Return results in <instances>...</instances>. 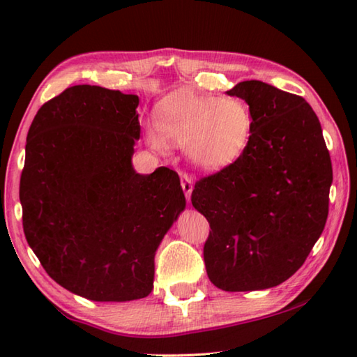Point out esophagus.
<instances>
[{"label":"esophagus","instance_id":"obj_1","mask_svg":"<svg viewBox=\"0 0 357 357\" xmlns=\"http://www.w3.org/2000/svg\"><path fill=\"white\" fill-rule=\"evenodd\" d=\"M181 187H183L187 202H189L190 195H192V190H193V179L189 176V174L184 173L183 176H181Z\"/></svg>","mask_w":357,"mask_h":357}]
</instances>
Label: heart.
<instances>
[{"label": "heart", "instance_id": "1", "mask_svg": "<svg viewBox=\"0 0 357 357\" xmlns=\"http://www.w3.org/2000/svg\"><path fill=\"white\" fill-rule=\"evenodd\" d=\"M151 142L164 148L165 142L187 148L200 170L222 172L244 155L252 138V113L238 98L198 96L178 89L154 108Z\"/></svg>", "mask_w": 357, "mask_h": 357}]
</instances>
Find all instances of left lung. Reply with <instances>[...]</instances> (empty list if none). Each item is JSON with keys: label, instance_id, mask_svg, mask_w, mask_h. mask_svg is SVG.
Wrapping results in <instances>:
<instances>
[{"label": "left lung", "instance_id": "1", "mask_svg": "<svg viewBox=\"0 0 357 357\" xmlns=\"http://www.w3.org/2000/svg\"><path fill=\"white\" fill-rule=\"evenodd\" d=\"M249 105L244 155L197 181L192 204L209 222L203 257L223 291H255L288 280L321 236L329 213L331 155L304 98L247 80L227 91Z\"/></svg>", "mask_w": 357, "mask_h": 357}]
</instances>
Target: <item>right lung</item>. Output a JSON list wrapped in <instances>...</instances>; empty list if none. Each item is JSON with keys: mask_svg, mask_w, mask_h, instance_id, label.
Masks as SVG:
<instances>
[{"mask_svg": "<svg viewBox=\"0 0 357 357\" xmlns=\"http://www.w3.org/2000/svg\"><path fill=\"white\" fill-rule=\"evenodd\" d=\"M138 96L77 84L39 108L20 178L23 231L42 268L98 302L153 291L154 257L185 208L176 172L132 167Z\"/></svg>", "mask_w": 357, "mask_h": 357, "instance_id": "right-lung-1", "label": "right lung"}]
</instances>
